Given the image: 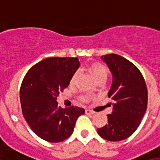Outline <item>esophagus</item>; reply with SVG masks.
I'll return each instance as SVG.
<instances>
[{
  "label": "esophagus",
  "instance_id": "34e87169",
  "mask_svg": "<svg viewBox=\"0 0 160 160\" xmlns=\"http://www.w3.org/2000/svg\"><path fill=\"white\" fill-rule=\"evenodd\" d=\"M85 112H86V114H94V113H95V112H93V111H92V110H89V109L85 110Z\"/></svg>",
  "mask_w": 160,
  "mask_h": 160
}]
</instances>
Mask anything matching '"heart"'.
<instances>
[{
    "instance_id": "1",
    "label": "heart",
    "mask_w": 160,
    "mask_h": 160,
    "mask_svg": "<svg viewBox=\"0 0 160 160\" xmlns=\"http://www.w3.org/2000/svg\"><path fill=\"white\" fill-rule=\"evenodd\" d=\"M88 71L89 73L91 74L92 77L93 78L94 80L96 81L98 78H106L108 76V69L107 68L100 62H92L88 66ZM77 77H78V72H74L72 77L71 78V83H73L74 81L76 80ZM82 99L83 101H88L89 99L88 96H85V97L82 98Z\"/></svg>"
}]
</instances>
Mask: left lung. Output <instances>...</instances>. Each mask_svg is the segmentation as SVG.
Here are the masks:
<instances>
[{"label":"left lung","mask_w":160,"mask_h":160,"mask_svg":"<svg viewBox=\"0 0 160 160\" xmlns=\"http://www.w3.org/2000/svg\"><path fill=\"white\" fill-rule=\"evenodd\" d=\"M112 75L108 93L112 99V112L108 123L98 128V133L108 141H121L131 136L140 123L147 109L148 90L138 68L117 54L101 57Z\"/></svg>","instance_id":"left-lung-1"}]
</instances>
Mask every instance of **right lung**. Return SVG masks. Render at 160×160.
Here are the masks:
<instances>
[{
  "instance_id": "obj_1",
  "label": "right lung",
  "mask_w": 160,
  "mask_h": 160,
  "mask_svg": "<svg viewBox=\"0 0 160 160\" xmlns=\"http://www.w3.org/2000/svg\"><path fill=\"white\" fill-rule=\"evenodd\" d=\"M80 66L78 58H50L28 70L20 89L22 114L34 133L50 143L71 136L78 118L85 110L58 106L57 98L68 86Z\"/></svg>"
}]
</instances>
